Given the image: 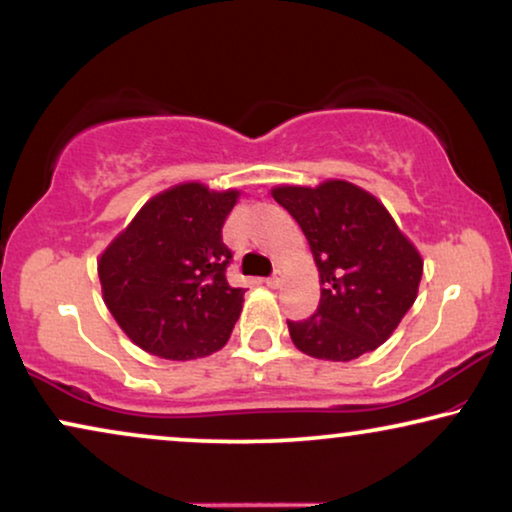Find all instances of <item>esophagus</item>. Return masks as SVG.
I'll return each instance as SVG.
<instances>
[{
	"mask_svg": "<svg viewBox=\"0 0 512 512\" xmlns=\"http://www.w3.org/2000/svg\"><path fill=\"white\" fill-rule=\"evenodd\" d=\"M265 284H268L270 289H277V286L282 284V275H279V272H272V275L265 279Z\"/></svg>",
	"mask_w": 512,
	"mask_h": 512,
	"instance_id": "obj_1",
	"label": "esophagus"
}]
</instances>
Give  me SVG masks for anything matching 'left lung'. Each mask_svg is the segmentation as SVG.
Segmentation results:
<instances>
[{"mask_svg": "<svg viewBox=\"0 0 512 512\" xmlns=\"http://www.w3.org/2000/svg\"><path fill=\"white\" fill-rule=\"evenodd\" d=\"M310 242L321 277L319 307L286 321L307 356L352 361L373 352L417 298L422 256L373 195L347 181L272 191Z\"/></svg>", "mask_w": 512, "mask_h": 512, "instance_id": "left-lung-1", "label": "left lung"}]
</instances>
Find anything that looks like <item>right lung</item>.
I'll return each mask as SVG.
<instances>
[{"mask_svg":"<svg viewBox=\"0 0 512 512\" xmlns=\"http://www.w3.org/2000/svg\"><path fill=\"white\" fill-rule=\"evenodd\" d=\"M237 191L181 184L139 209L104 251V303L144 352L172 361L209 356L230 338L244 289L230 286L233 251L221 228Z\"/></svg>","mask_w":512,"mask_h":512,"instance_id":"right-lung-1","label":"right lung"}]
</instances>
